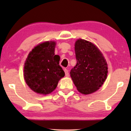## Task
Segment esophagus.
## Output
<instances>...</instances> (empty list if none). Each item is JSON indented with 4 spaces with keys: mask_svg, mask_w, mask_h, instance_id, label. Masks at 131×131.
I'll list each match as a JSON object with an SVG mask.
<instances>
[{
    "mask_svg": "<svg viewBox=\"0 0 131 131\" xmlns=\"http://www.w3.org/2000/svg\"><path fill=\"white\" fill-rule=\"evenodd\" d=\"M64 72H65V75L67 77H68L69 76V72H68V70L67 69H64Z\"/></svg>",
    "mask_w": 131,
    "mask_h": 131,
    "instance_id": "34e87169",
    "label": "esophagus"
}]
</instances>
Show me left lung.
Wrapping results in <instances>:
<instances>
[{
    "label": "left lung",
    "instance_id": "obj_1",
    "mask_svg": "<svg viewBox=\"0 0 131 131\" xmlns=\"http://www.w3.org/2000/svg\"><path fill=\"white\" fill-rule=\"evenodd\" d=\"M77 64L70 71V76L77 90L89 94L101 87L108 73L105 58L94 44L79 39L75 44Z\"/></svg>",
    "mask_w": 131,
    "mask_h": 131
}]
</instances>
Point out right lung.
<instances>
[{"label": "right lung", "instance_id": "add662e5", "mask_svg": "<svg viewBox=\"0 0 131 131\" xmlns=\"http://www.w3.org/2000/svg\"><path fill=\"white\" fill-rule=\"evenodd\" d=\"M55 46L54 41L40 43L31 50L26 58L24 67L25 82L37 93H51L64 76V72L59 65V56L54 54Z\"/></svg>", "mask_w": 131, "mask_h": 131}]
</instances>
